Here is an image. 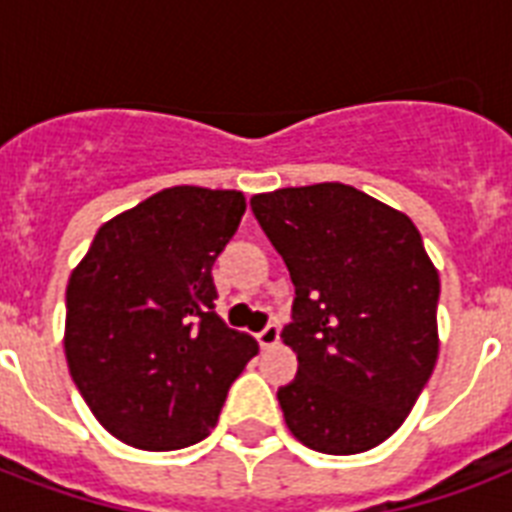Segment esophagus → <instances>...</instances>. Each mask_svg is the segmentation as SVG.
I'll use <instances>...</instances> for the list:
<instances>
[{
  "instance_id": "obj_1",
  "label": "esophagus",
  "mask_w": 512,
  "mask_h": 512,
  "mask_svg": "<svg viewBox=\"0 0 512 512\" xmlns=\"http://www.w3.org/2000/svg\"><path fill=\"white\" fill-rule=\"evenodd\" d=\"M279 335H281L279 324H268V327H265L263 332L257 335V342H260L263 348H273V345L279 342Z\"/></svg>"
}]
</instances>
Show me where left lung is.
Listing matches in <instances>:
<instances>
[{
	"mask_svg": "<svg viewBox=\"0 0 512 512\" xmlns=\"http://www.w3.org/2000/svg\"><path fill=\"white\" fill-rule=\"evenodd\" d=\"M295 284L297 377L279 388L292 436L324 454L374 449L401 428L438 358V271L404 212L353 185L249 199Z\"/></svg>",
	"mask_w": 512,
	"mask_h": 512,
	"instance_id": "left-lung-1",
	"label": "left lung"
}]
</instances>
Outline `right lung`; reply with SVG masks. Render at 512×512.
<instances>
[{
  "label": "right lung",
  "instance_id": "add662e5",
  "mask_svg": "<svg viewBox=\"0 0 512 512\" xmlns=\"http://www.w3.org/2000/svg\"><path fill=\"white\" fill-rule=\"evenodd\" d=\"M241 191L175 185L100 225L66 287V361L114 438L172 452L209 436L255 337L217 316L212 265Z\"/></svg>",
  "mask_w": 512,
  "mask_h": 512
}]
</instances>
